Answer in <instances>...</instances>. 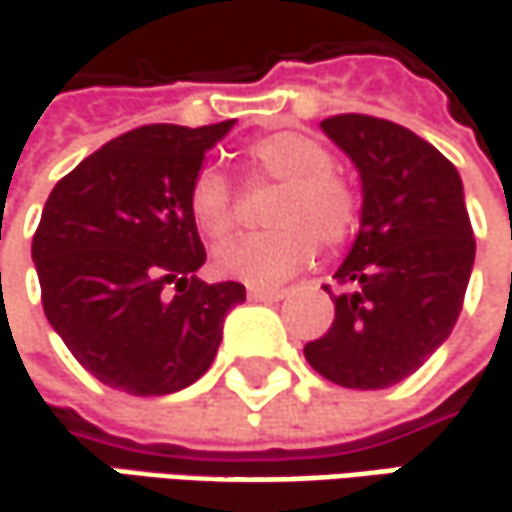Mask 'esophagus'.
Segmentation results:
<instances>
[{
	"label": "esophagus",
	"mask_w": 512,
	"mask_h": 512,
	"mask_svg": "<svg viewBox=\"0 0 512 512\" xmlns=\"http://www.w3.org/2000/svg\"><path fill=\"white\" fill-rule=\"evenodd\" d=\"M287 296V290H266V287H249V299L252 302H281Z\"/></svg>",
	"instance_id": "esophagus-1"
}]
</instances>
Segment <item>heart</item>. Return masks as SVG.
<instances>
[{
  "label": "heart",
  "mask_w": 512,
  "mask_h": 512,
  "mask_svg": "<svg viewBox=\"0 0 512 512\" xmlns=\"http://www.w3.org/2000/svg\"><path fill=\"white\" fill-rule=\"evenodd\" d=\"M252 181H278L269 205V231L237 237L216 249L213 269L246 284H275L316 255V243L343 246L360 219L351 181L334 169L331 152L302 131H275L246 149ZM187 210L210 240H225L237 225V193L219 169H199L190 181Z\"/></svg>",
  "instance_id": "heart-1"
}]
</instances>
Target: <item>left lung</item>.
Here are the masks:
<instances>
[{
  "mask_svg": "<svg viewBox=\"0 0 512 512\" xmlns=\"http://www.w3.org/2000/svg\"><path fill=\"white\" fill-rule=\"evenodd\" d=\"M319 128L357 166L360 231L337 269L328 334L307 363L349 390H384L448 340L475 263V237L454 163L390 119L340 114Z\"/></svg>",
  "mask_w": 512,
  "mask_h": 512,
  "instance_id": "left-lung-1",
  "label": "left lung"
}]
</instances>
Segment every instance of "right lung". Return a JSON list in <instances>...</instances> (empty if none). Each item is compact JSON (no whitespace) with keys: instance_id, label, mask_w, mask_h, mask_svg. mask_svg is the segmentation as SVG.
<instances>
[{"instance_id":"1","label":"right lung","mask_w":512,"mask_h":512,"mask_svg":"<svg viewBox=\"0 0 512 512\" xmlns=\"http://www.w3.org/2000/svg\"><path fill=\"white\" fill-rule=\"evenodd\" d=\"M234 119L143 125L78 163L46 199L31 257L49 325L102 384L169 395L210 369L237 281L196 278L205 246L187 210L193 175Z\"/></svg>"}]
</instances>
